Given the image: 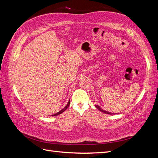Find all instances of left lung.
<instances>
[{"label":"left lung","instance_id":"obj_1","mask_svg":"<svg viewBox=\"0 0 158 158\" xmlns=\"http://www.w3.org/2000/svg\"><path fill=\"white\" fill-rule=\"evenodd\" d=\"M95 107H96L98 110H99L100 111H102V112H103V113H106V114H115V113H111V112H109V111H106V110H103V109H102L101 107H100L99 106H98V105H95ZM117 114V113H116Z\"/></svg>","mask_w":158,"mask_h":158}]
</instances>
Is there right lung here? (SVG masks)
<instances>
[{
	"label": "right lung",
	"instance_id": "right-lung-1",
	"mask_svg": "<svg viewBox=\"0 0 158 158\" xmlns=\"http://www.w3.org/2000/svg\"><path fill=\"white\" fill-rule=\"evenodd\" d=\"M69 105H70V100L69 101V102H68V103H67V105H66V106L63 109H61L60 111H59L58 113H55V114H52V116L53 117V116H57V115H59V114H61L62 113H63L65 110L67 109L68 107H69Z\"/></svg>",
	"mask_w": 158,
	"mask_h": 158
}]
</instances>
